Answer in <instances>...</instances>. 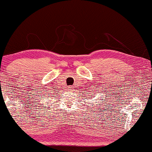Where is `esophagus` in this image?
Returning a JSON list of instances; mask_svg holds the SVG:
<instances>
[{
  "label": "esophagus",
  "instance_id": "34e87169",
  "mask_svg": "<svg viewBox=\"0 0 152 152\" xmlns=\"http://www.w3.org/2000/svg\"><path fill=\"white\" fill-rule=\"evenodd\" d=\"M69 90H72V86H69Z\"/></svg>",
  "mask_w": 152,
  "mask_h": 152
}]
</instances>
